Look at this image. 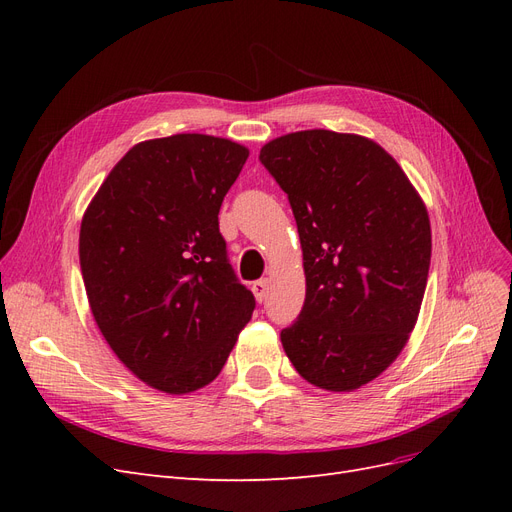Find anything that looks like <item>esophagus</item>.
I'll return each mask as SVG.
<instances>
[{"label":"esophagus","mask_w":512,"mask_h":512,"mask_svg":"<svg viewBox=\"0 0 512 512\" xmlns=\"http://www.w3.org/2000/svg\"><path fill=\"white\" fill-rule=\"evenodd\" d=\"M252 292H254V297H256L258 303L265 301L267 299V292H269V280H256L252 284Z\"/></svg>","instance_id":"1"}]
</instances>
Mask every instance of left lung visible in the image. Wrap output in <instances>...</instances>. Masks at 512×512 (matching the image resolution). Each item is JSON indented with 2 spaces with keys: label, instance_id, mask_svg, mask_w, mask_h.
Returning <instances> with one entry per match:
<instances>
[{
  "label": "left lung",
  "instance_id": "1",
  "mask_svg": "<svg viewBox=\"0 0 512 512\" xmlns=\"http://www.w3.org/2000/svg\"><path fill=\"white\" fill-rule=\"evenodd\" d=\"M258 160L286 192L303 247L305 303L280 337L299 374L352 391L380 376L412 333L429 275L421 196L380 145L305 130Z\"/></svg>",
  "mask_w": 512,
  "mask_h": 512
}]
</instances>
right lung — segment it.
Instances as JSON below:
<instances>
[{
  "label": "right lung",
  "instance_id": "right-lung-1",
  "mask_svg": "<svg viewBox=\"0 0 512 512\" xmlns=\"http://www.w3.org/2000/svg\"><path fill=\"white\" fill-rule=\"evenodd\" d=\"M245 147L175 134L132 147L85 211L81 273L108 346L164 393L220 374L256 299L228 260L218 213Z\"/></svg>",
  "mask_w": 512,
  "mask_h": 512
}]
</instances>
